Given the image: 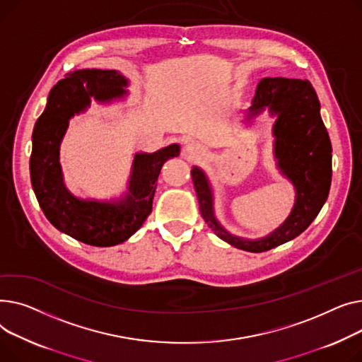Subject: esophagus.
I'll list each match as a JSON object with an SVG mask.
<instances>
[{
  "mask_svg": "<svg viewBox=\"0 0 362 362\" xmlns=\"http://www.w3.org/2000/svg\"><path fill=\"white\" fill-rule=\"evenodd\" d=\"M184 152H185L188 156H191V158H199V156L203 155L200 146L196 144V143H188V144L185 146V148H184Z\"/></svg>",
  "mask_w": 362,
  "mask_h": 362,
  "instance_id": "obj_1",
  "label": "esophagus"
}]
</instances>
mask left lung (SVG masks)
<instances>
[{
  "label": "left lung",
  "mask_w": 362,
  "mask_h": 362,
  "mask_svg": "<svg viewBox=\"0 0 362 362\" xmlns=\"http://www.w3.org/2000/svg\"><path fill=\"white\" fill-rule=\"evenodd\" d=\"M276 117L272 134L273 156L279 173L295 188V203L285 222L269 235L248 240L226 230L215 215L210 181L199 166L191 169L200 214L209 228L225 243L250 252L285 244L304 232L327 200L332 182V143L320 115V102L308 80L264 77L245 111V124L264 111Z\"/></svg>",
  "instance_id": "8db88e82"
}]
</instances>
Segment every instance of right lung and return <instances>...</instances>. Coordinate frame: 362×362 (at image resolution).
I'll list each match as a JSON object with an SVG mask.
<instances>
[{"mask_svg": "<svg viewBox=\"0 0 362 362\" xmlns=\"http://www.w3.org/2000/svg\"><path fill=\"white\" fill-rule=\"evenodd\" d=\"M129 84V78L117 70L69 73L49 92L47 108L32 134L30 181L42 211L58 230L95 247L121 244L140 229L152 211L163 163L180 155L177 143L153 153L137 152L127 191L119 199H80L64 184L59 146L70 119L86 112L92 100L105 105L125 99Z\"/></svg>", "mask_w": 362, "mask_h": 362, "instance_id": "add662e5", "label": "right lung"}]
</instances>
